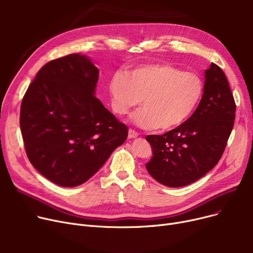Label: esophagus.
<instances>
[{"label": "esophagus", "instance_id": "1", "mask_svg": "<svg viewBox=\"0 0 253 253\" xmlns=\"http://www.w3.org/2000/svg\"><path fill=\"white\" fill-rule=\"evenodd\" d=\"M138 135H139V133L138 132H136L135 130H133V129H129V132H128V138H136V137H138Z\"/></svg>", "mask_w": 253, "mask_h": 253}]
</instances>
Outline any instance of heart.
<instances>
[{
    "instance_id": "b5f03b06",
    "label": "heart",
    "mask_w": 253,
    "mask_h": 253,
    "mask_svg": "<svg viewBox=\"0 0 253 253\" xmlns=\"http://www.w3.org/2000/svg\"><path fill=\"white\" fill-rule=\"evenodd\" d=\"M112 108L125 115L137 106L132 121L141 128L163 130L180 126L198 109L204 94L200 76L166 63L141 65L110 82Z\"/></svg>"
}]
</instances>
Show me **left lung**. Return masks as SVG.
Segmentation results:
<instances>
[{"label": "left lung", "mask_w": 253, "mask_h": 253, "mask_svg": "<svg viewBox=\"0 0 253 253\" xmlns=\"http://www.w3.org/2000/svg\"><path fill=\"white\" fill-rule=\"evenodd\" d=\"M236 103L228 79L211 63L205 71L204 94L183 124L162 135L145 137L153 149L149 173L170 188L188 185L213 168L227 147L234 126Z\"/></svg>", "instance_id": "left-lung-1"}]
</instances>
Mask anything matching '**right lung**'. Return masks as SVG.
<instances>
[{
  "mask_svg": "<svg viewBox=\"0 0 253 253\" xmlns=\"http://www.w3.org/2000/svg\"><path fill=\"white\" fill-rule=\"evenodd\" d=\"M98 74L85 55L53 59L38 72L21 101L26 156L62 187L87 181L128 136V127L94 95Z\"/></svg>",
  "mask_w": 253,
  "mask_h": 253,
  "instance_id": "1",
  "label": "right lung"
}]
</instances>
